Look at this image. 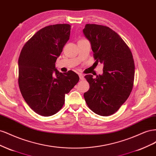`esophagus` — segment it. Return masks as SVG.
Segmentation results:
<instances>
[{
  "label": "esophagus",
  "mask_w": 156,
  "mask_h": 156,
  "mask_svg": "<svg viewBox=\"0 0 156 156\" xmlns=\"http://www.w3.org/2000/svg\"><path fill=\"white\" fill-rule=\"evenodd\" d=\"M79 78H80V79H81V80H84V75H83V74H81V73H79Z\"/></svg>",
  "instance_id": "obj_1"
}]
</instances>
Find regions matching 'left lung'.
Masks as SVG:
<instances>
[{"instance_id": "obj_1", "label": "left lung", "mask_w": 156, "mask_h": 156, "mask_svg": "<svg viewBox=\"0 0 156 156\" xmlns=\"http://www.w3.org/2000/svg\"><path fill=\"white\" fill-rule=\"evenodd\" d=\"M83 33L90 42L96 62L103 64V74L84 76L90 84L84 94L88 107L96 114H114L129 96L133 86L135 64L122 37L109 27L87 24Z\"/></svg>"}]
</instances>
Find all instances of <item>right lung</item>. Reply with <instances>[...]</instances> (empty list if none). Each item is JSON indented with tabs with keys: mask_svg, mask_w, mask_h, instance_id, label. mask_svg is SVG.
I'll return each instance as SVG.
<instances>
[{
	"mask_svg": "<svg viewBox=\"0 0 156 156\" xmlns=\"http://www.w3.org/2000/svg\"><path fill=\"white\" fill-rule=\"evenodd\" d=\"M71 25L56 24L37 31L23 46L18 60L19 87L37 114L52 116L63 107L65 94L79 77L73 71L61 73L55 62L69 39Z\"/></svg>",
	"mask_w": 156,
	"mask_h": 156,
	"instance_id": "right-lung-1",
	"label": "right lung"
}]
</instances>
